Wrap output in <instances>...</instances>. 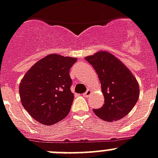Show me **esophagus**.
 <instances>
[{
  "label": "esophagus",
  "instance_id": "1",
  "mask_svg": "<svg viewBox=\"0 0 158 158\" xmlns=\"http://www.w3.org/2000/svg\"><path fill=\"white\" fill-rule=\"evenodd\" d=\"M91 94H92V91H91L90 89H88V90L83 93V96L85 97H89V96H90Z\"/></svg>",
  "mask_w": 158,
  "mask_h": 158
}]
</instances>
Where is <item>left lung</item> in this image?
<instances>
[{
    "label": "left lung",
    "mask_w": 158,
    "mask_h": 158,
    "mask_svg": "<svg viewBox=\"0 0 158 158\" xmlns=\"http://www.w3.org/2000/svg\"><path fill=\"white\" fill-rule=\"evenodd\" d=\"M99 77L105 104L93 110L104 121L123 118L132 110L139 99V88L136 79L119 59L106 51L85 57Z\"/></svg>",
    "instance_id": "1"
}]
</instances>
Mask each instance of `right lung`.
<instances>
[{
  "mask_svg": "<svg viewBox=\"0 0 158 158\" xmlns=\"http://www.w3.org/2000/svg\"><path fill=\"white\" fill-rule=\"evenodd\" d=\"M76 61L75 57L49 54L34 64L22 79V105L40 123H57L70 112L74 100L70 69Z\"/></svg>",
  "mask_w": 158,
  "mask_h": 158,
  "instance_id": "1",
  "label": "right lung"
}]
</instances>
